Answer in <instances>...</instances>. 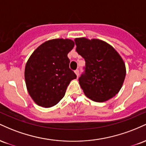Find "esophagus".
Instances as JSON below:
<instances>
[{
    "label": "esophagus",
    "mask_w": 146,
    "mask_h": 146,
    "mask_svg": "<svg viewBox=\"0 0 146 146\" xmlns=\"http://www.w3.org/2000/svg\"><path fill=\"white\" fill-rule=\"evenodd\" d=\"M75 74H76L77 77H78V76H79V70H78V69L75 70Z\"/></svg>",
    "instance_id": "obj_1"
}]
</instances>
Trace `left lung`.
I'll use <instances>...</instances> for the list:
<instances>
[{"label": "left lung", "mask_w": 146, "mask_h": 146, "mask_svg": "<svg viewBox=\"0 0 146 146\" xmlns=\"http://www.w3.org/2000/svg\"><path fill=\"white\" fill-rule=\"evenodd\" d=\"M76 51L86 62L79 83L87 98L104 102L115 97L121 89L126 71L125 63L111 45L98 39L74 40Z\"/></svg>", "instance_id": "1"}]
</instances>
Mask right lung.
<instances>
[{
    "label": "right lung",
    "mask_w": 146,
    "mask_h": 146,
    "mask_svg": "<svg viewBox=\"0 0 146 146\" xmlns=\"http://www.w3.org/2000/svg\"><path fill=\"white\" fill-rule=\"evenodd\" d=\"M70 39H53L40 45L26 64L25 79L35 103L44 108L56 105L64 96L71 80L77 78L69 68L67 55L74 47Z\"/></svg>",
    "instance_id": "obj_1"
}]
</instances>
